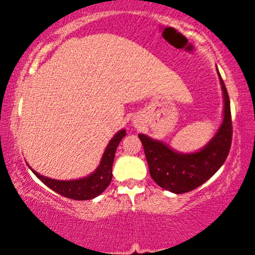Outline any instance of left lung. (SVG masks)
<instances>
[{"label": "left lung", "mask_w": 255, "mask_h": 255, "mask_svg": "<svg viewBox=\"0 0 255 255\" xmlns=\"http://www.w3.org/2000/svg\"><path fill=\"white\" fill-rule=\"evenodd\" d=\"M223 90V121L214 137L200 151L182 153L161 140L139 133L144 146L149 174L156 184L174 194L196 189L223 166L232 141V122L228 90L217 69Z\"/></svg>", "instance_id": "1"}]
</instances>
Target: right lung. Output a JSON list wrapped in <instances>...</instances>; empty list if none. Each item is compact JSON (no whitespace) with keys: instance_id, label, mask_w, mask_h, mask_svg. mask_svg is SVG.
Returning a JSON list of instances; mask_svg holds the SVG:
<instances>
[{"instance_id":"add662e5","label":"right lung","mask_w":255,"mask_h":255,"mask_svg":"<svg viewBox=\"0 0 255 255\" xmlns=\"http://www.w3.org/2000/svg\"><path fill=\"white\" fill-rule=\"evenodd\" d=\"M127 135L125 128H122L116 134L111 138L109 144L107 145L106 151H104L102 159H101L100 165L88 176L81 177L78 180H55L51 177H46L40 175L33 168H29L32 170V173L43 182L45 186H47L55 193H58L61 196L76 201H86L93 200L103 193L107 189L113 179V163L115 159V153H116L117 146L120 145L122 139Z\"/></svg>"}]
</instances>
